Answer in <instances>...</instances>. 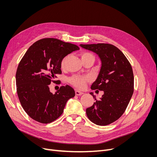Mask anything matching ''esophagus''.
Listing matches in <instances>:
<instances>
[{
	"mask_svg": "<svg viewBox=\"0 0 157 157\" xmlns=\"http://www.w3.org/2000/svg\"><path fill=\"white\" fill-rule=\"evenodd\" d=\"M75 94H76V95H81L83 94V93L82 92L79 91V90H76V91H75Z\"/></svg>",
	"mask_w": 157,
	"mask_h": 157,
	"instance_id": "esophagus-1",
	"label": "esophagus"
}]
</instances>
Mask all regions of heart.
Instances as JSON below:
<instances>
[{
	"label": "heart",
	"mask_w": 157,
	"mask_h": 157,
	"mask_svg": "<svg viewBox=\"0 0 157 157\" xmlns=\"http://www.w3.org/2000/svg\"><path fill=\"white\" fill-rule=\"evenodd\" d=\"M80 55H81V59L82 60L88 57L94 58L93 55L88 52H82ZM66 59H67V56L63 58V60L61 62V67L62 68H64V67H65ZM69 81L73 86H76V88H79V89H83L86 86V83H88V82H89L90 79L88 77H85V76L81 77V76H74L71 77Z\"/></svg>",
	"instance_id": "heart-1"
}]
</instances>
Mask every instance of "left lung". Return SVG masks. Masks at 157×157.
Masks as SVG:
<instances>
[{"label":"left lung","instance_id":"obj_1","mask_svg":"<svg viewBox=\"0 0 157 157\" xmlns=\"http://www.w3.org/2000/svg\"><path fill=\"white\" fill-rule=\"evenodd\" d=\"M81 47L95 53L101 67L92 90L104 92L99 100L86 109L89 120L104 126L117 120L125 112L134 92V74L128 60L120 49L110 44H82Z\"/></svg>","mask_w":157,"mask_h":157}]
</instances>
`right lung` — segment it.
Wrapping results in <instances>:
<instances>
[{"mask_svg":"<svg viewBox=\"0 0 157 157\" xmlns=\"http://www.w3.org/2000/svg\"><path fill=\"white\" fill-rule=\"evenodd\" d=\"M78 49L76 44L44 38L36 41L24 55L16 71V90L23 109L33 120L42 123L53 121L75 95L68 85L62 86L55 94L48 85L56 74L62 73L63 58Z\"/></svg>","mask_w":157,"mask_h":157,"instance_id":"obj_1","label":"right lung"}]
</instances>
